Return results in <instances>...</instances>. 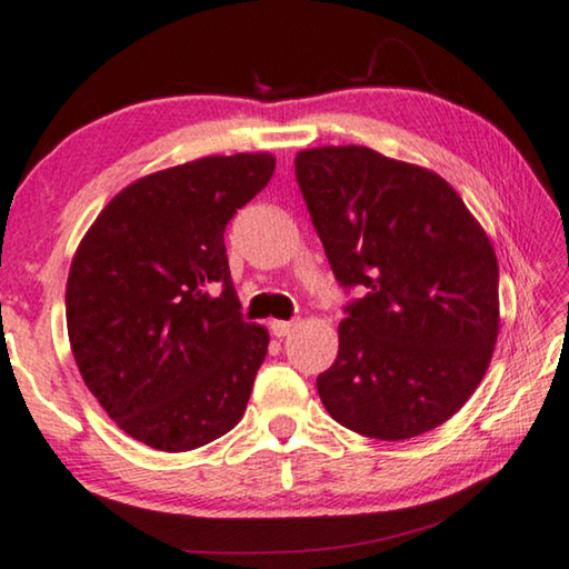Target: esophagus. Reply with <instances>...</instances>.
I'll list each match as a JSON object with an SVG mask.
<instances>
[{
	"instance_id": "esophagus-1",
	"label": "esophagus",
	"mask_w": 569,
	"mask_h": 569,
	"mask_svg": "<svg viewBox=\"0 0 569 569\" xmlns=\"http://www.w3.org/2000/svg\"><path fill=\"white\" fill-rule=\"evenodd\" d=\"M291 331H293L291 321H271V333L276 339H283V336H288Z\"/></svg>"
}]
</instances>
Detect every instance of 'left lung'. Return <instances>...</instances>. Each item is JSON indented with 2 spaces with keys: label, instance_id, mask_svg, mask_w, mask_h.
Returning <instances> with one entry per match:
<instances>
[{
  "label": "left lung",
  "instance_id": "1",
  "mask_svg": "<svg viewBox=\"0 0 569 569\" xmlns=\"http://www.w3.org/2000/svg\"><path fill=\"white\" fill-rule=\"evenodd\" d=\"M331 271L359 288L316 387L341 427L381 441L437 429L485 377L499 331L495 248L437 172L361 146L296 156Z\"/></svg>",
  "mask_w": 569,
  "mask_h": 569
}]
</instances>
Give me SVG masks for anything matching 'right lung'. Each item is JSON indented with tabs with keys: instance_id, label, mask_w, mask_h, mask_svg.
Segmentation results:
<instances>
[{
	"instance_id": "obj_1",
	"label": "right lung",
	"mask_w": 569,
	"mask_h": 569,
	"mask_svg": "<svg viewBox=\"0 0 569 569\" xmlns=\"http://www.w3.org/2000/svg\"><path fill=\"white\" fill-rule=\"evenodd\" d=\"M276 170L268 152L210 156L120 190L67 278V333L112 421L160 451H190L243 417L268 331L243 321L223 233Z\"/></svg>"
}]
</instances>
